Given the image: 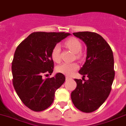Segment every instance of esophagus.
Listing matches in <instances>:
<instances>
[{"label":"esophagus","instance_id":"34e87169","mask_svg":"<svg viewBox=\"0 0 126 126\" xmlns=\"http://www.w3.org/2000/svg\"><path fill=\"white\" fill-rule=\"evenodd\" d=\"M70 78L69 76H66V80H68V79H70Z\"/></svg>","mask_w":126,"mask_h":126}]
</instances>
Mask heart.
<instances>
[{
	"mask_svg": "<svg viewBox=\"0 0 126 126\" xmlns=\"http://www.w3.org/2000/svg\"><path fill=\"white\" fill-rule=\"evenodd\" d=\"M65 45L68 48L73 51L74 53L78 54V58L80 57L79 52L81 50L82 45L81 42L78 39L75 37L68 39L65 42ZM51 58L52 60L56 63H59L60 61V45H56L53 48L51 52ZM79 68V65L76 63H63L57 67V71L60 73L63 74L65 75L70 76L74 71L78 70Z\"/></svg>",
	"mask_w": 126,
	"mask_h": 126,
	"instance_id": "obj_1",
	"label": "heart"
}]
</instances>
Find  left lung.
<instances>
[{
  "instance_id": "left-lung-1",
  "label": "left lung",
  "mask_w": 126,
  "mask_h": 126,
  "mask_svg": "<svg viewBox=\"0 0 126 126\" xmlns=\"http://www.w3.org/2000/svg\"><path fill=\"white\" fill-rule=\"evenodd\" d=\"M87 45L86 61L79 73L87 80L74 79L77 86L71 93L74 105L79 111H96L109 96L114 78V58L109 45L100 35L91 32L73 33Z\"/></svg>"
}]
</instances>
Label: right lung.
Returning <instances> with one entry per match:
<instances>
[{
	"label": "right lung",
	"mask_w": 126,
	"mask_h": 126,
	"mask_svg": "<svg viewBox=\"0 0 126 126\" xmlns=\"http://www.w3.org/2000/svg\"><path fill=\"white\" fill-rule=\"evenodd\" d=\"M69 35L65 32H33L16 48L12 66L13 87L22 103L32 111H42L50 107L56 91L65 82V76L61 73L46 79L43 75L52 74V50Z\"/></svg>",
	"instance_id": "1"
}]
</instances>
